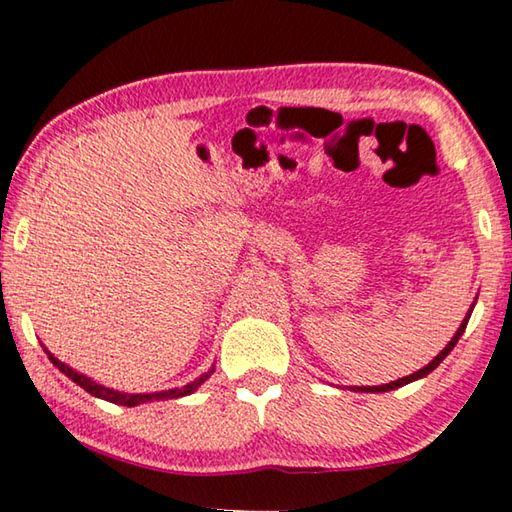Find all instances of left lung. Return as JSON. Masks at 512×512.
<instances>
[{
	"instance_id": "obj_1",
	"label": "left lung",
	"mask_w": 512,
	"mask_h": 512,
	"mask_svg": "<svg viewBox=\"0 0 512 512\" xmlns=\"http://www.w3.org/2000/svg\"><path fill=\"white\" fill-rule=\"evenodd\" d=\"M474 305H476V300L472 302V307L467 309V314H465V318H463V323L458 325L456 334L452 336V341H449V343L445 345V348L440 350V352L436 354V357H433V359L427 363V366L420 368L418 372H413V375H406V377H402V379L388 381V384H381V386H350V391H354V393H388V391H395V388H400V386L411 384V381H418V379H422V377H427L429 372L436 370V368L440 366V363H443V359L447 357V354L456 348L458 339H461L463 332H465V327H467V320H470V316H472V309H474Z\"/></svg>"
}]
</instances>
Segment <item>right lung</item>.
Returning <instances> with one entry per match:
<instances>
[{
    "label": "right lung",
    "mask_w": 512,
    "mask_h": 512,
    "mask_svg": "<svg viewBox=\"0 0 512 512\" xmlns=\"http://www.w3.org/2000/svg\"><path fill=\"white\" fill-rule=\"evenodd\" d=\"M40 345H42V343H40ZM42 348H45V345H42ZM45 352H47L49 361L54 363V366H56L60 372H63L65 377L72 379L76 386H81L83 391H88L90 395L99 397V400H106V402L119 404V406H137V404H146V402H158V400H176V397L192 395L194 391H198V386H201L203 381H207V379L212 377V372H214V366H212L210 370L203 372L201 377H196L194 381H189L187 386H180V388H169V391H158V393H121V391H115V388H108V386H103V384H97V381L90 379L88 375H83V372H79V370L69 368L67 363L58 361V359L54 357V354H51L47 348H45Z\"/></svg>",
    "instance_id": "right-lung-1"
}]
</instances>
